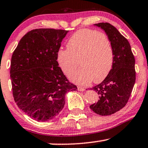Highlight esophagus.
Instances as JSON below:
<instances>
[{
	"instance_id": "34e87169",
	"label": "esophagus",
	"mask_w": 148,
	"mask_h": 148,
	"mask_svg": "<svg viewBox=\"0 0 148 148\" xmlns=\"http://www.w3.org/2000/svg\"><path fill=\"white\" fill-rule=\"evenodd\" d=\"M78 90L79 91H85V88H83V87H78Z\"/></svg>"
}]
</instances>
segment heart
Masks as SVG:
<instances>
[{
	"instance_id": "heart-1",
	"label": "heart",
	"mask_w": 148,
	"mask_h": 148,
	"mask_svg": "<svg viewBox=\"0 0 148 148\" xmlns=\"http://www.w3.org/2000/svg\"><path fill=\"white\" fill-rule=\"evenodd\" d=\"M68 49H59L57 59L65 75L69 76L79 61L81 68L71 74L73 83L87 85L93 80L100 83L111 70L113 49L106 34L95 30L80 29L73 34L68 43Z\"/></svg>"
}]
</instances>
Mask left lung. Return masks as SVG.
<instances>
[{
  "label": "left lung",
  "mask_w": 148,
  "mask_h": 148,
  "mask_svg": "<svg viewBox=\"0 0 148 148\" xmlns=\"http://www.w3.org/2000/svg\"><path fill=\"white\" fill-rule=\"evenodd\" d=\"M94 26L104 31L113 49L112 68L102 83L92 88L99 100L90 105L96 114L110 115L124 107L135 83V59L128 41L111 24L101 22Z\"/></svg>",
  "instance_id": "8db88e82"
}]
</instances>
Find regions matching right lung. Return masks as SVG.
<instances>
[{
	"label": "right lung",
	"mask_w": 148,
	"mask_h": 148,
	"mask_svg": "<svg viewBox=\"0 0 148 148\" xmlns=\"http://www.w3.org/2000/svg\"><path fill=\"white\" fill-rule=\"evenodd\" d=\"M68 31L34 29L13 52L10 77L13 96L24 113L38 121L53 119L65 105V94L77 91L63 74L57 54Z\"/></svg>",
	"instance_id": "right-lung-1"
}]
</instances>
